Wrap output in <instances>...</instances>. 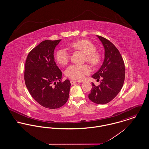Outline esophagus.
<instances>
[{
    "mask_svg": "<svg viewBox=\"0 0 149 149\" xmlns=\"http://www.w3.org/2000/svg\"><path fill=\"white\" fill-rule=\"evenodd\" d=\"M77 83V81H74V80H71V81H70V83H71V85H74V84H76Z\"/></svg>",
    "mask_w": 149,
    "mask_h": 149,
    "instance_id": "esophagus-1",
    "label": "esophagus"
}]
</instances>
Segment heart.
Listing matches in <instances>:
<instances>
[{
  "instance_id": "1",
  "label": "heart",
  "mask_w": 149,
  "mask_h": 149,
  "mask_svg": "<svg viewBox=\"0 0 149 149\" xmlns=\"http://www.w3.org/2000/svg\"><path fill=\"white\" fill-rule=\"evenodd\" d=\"M68 48L74 51H80L85 54V60L92 66H97L100 62V55L96 51L94 43L86 39L79 40L68 45ZM70 54L64 49H60L57 51L55 58L58 64L65 66L70 60ZM91 68L89 65H72L65 71V75L75 80H83L85 75L89 74Z\"/></svg>"
}]
</instances>
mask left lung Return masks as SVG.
Segmentation results:
<instances>
[{
	"mask_svg": "<svg viewBox=\"0 0 149 149\" xmlns=\"http://www.w3.org/2000/svg\"><path fill=\"white\" fill-rule=\"evenodd\" d=\"M104 48V60L99 70L92 78L99 80L100 84L92 83L91 92L88 97L93 102L104 104L111 102L120 92L125 78V66L120 51L106 38L97 36Z\"/></svg>",
	"mask_w": 149,
	"mask_h": 149,
	"instance_id": "left-lung-1",
	"label": "left lung"
}]
</instances>
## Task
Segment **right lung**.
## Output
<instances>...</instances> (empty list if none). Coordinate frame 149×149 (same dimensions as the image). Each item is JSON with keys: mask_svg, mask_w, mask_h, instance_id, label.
Returning <instances> with one entry per match:
<instances>
[{"mask_svg": "<svg viewBox=\"0 0 149 149\" xmlns=\"http://www.w3.org/2000/svg\"><path fill=\"white\" fill-rule=\"evenodd\" d=\"M61 40L41 42L29 52L25 64L24 78L30 94L40 105L52 109L66 103L71 86L69 80L60 81L62 72L55 61L54 50Z\"/></svg>", "mask_w": 149, "mask_h": 149, "instance_id": "add662e5", "label": "right lung"}]
</instances>
